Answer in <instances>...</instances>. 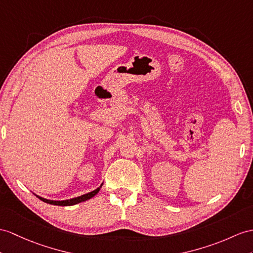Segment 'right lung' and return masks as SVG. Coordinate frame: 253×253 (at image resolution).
<instances>
[{
    "instance_id": "right-lung-1",
    "label": "right lung",
    "mask_w": 253,
    "mask_h": 253,
    "mask_svg": "<svg viewBox=\"0 0 253 253\" xmlns=\"http://www.w3.org/2000/svg\"><path fill=\"white\" fill-rule=\"evenodd\" d=\"M103 183L101 184L100 187H98L97 189H95L94 191H91V192L87 193V194H84L82 196H78V198H74V199H71V200H65V201H51V200H47V199H44V198H41V196L36 195L40 200H42V202L47 203V204H51V205H58V206H72V205H75V204H78V203H82V202H84V201H88L90 200L91 198H93V196L95 194H97L98 191H100V189L102 188Z\"/></svg>"
}]
</instances>
